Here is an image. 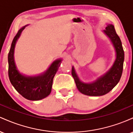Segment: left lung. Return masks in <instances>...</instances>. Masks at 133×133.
Masks as SVG:
<instances>
[{
	"label": "left lung",
	"instance_id": "1",
	"mask_svg": "<svg viewBox=\"0 0 133 133\" xmlns=\"http://www.w3.org/2000/svg\"><path fill=\"white\" fill-rule=\"evenodd\" d=\"M104 32L110 38L116 52V58L110 70L96 81L92 83L86 84L79 80L74 67L72 68V76L76 82V86L79 91L85 95L91 96L104 95L116 86L121 77L124 59V50L121 41L112 24H109L106 27V29L104 30Z\"/></svg>",
	"mask_w": 133,
	"mask_h": 133
}]
</instances>
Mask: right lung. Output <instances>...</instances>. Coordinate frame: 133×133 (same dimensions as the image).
Here are the masks:
<instances>
[{"mask_svg": "<svg viewBox=\"0 0 133 133\" xmlns=\"http://www.w3.org/2000/svg\"><path fill=\"white\" fill-rule=\"evenodd\" d=\"M25 26L18 31L14 38L8 55V74L10 81L16 91L25 99L37 101L45 98L50 94L52 86L53 79L61 63V59H58L52 64L43 74L34 77H27L20 74L17 69L14 59V53L16 42Z\"/></svg>", "mask_w": 133, "mask_h": 133, "instance_id": "right-lung-1", "label": "right lung"}]
</instances>
